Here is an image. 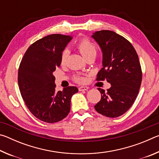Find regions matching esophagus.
<instances>
[{
  "label": "esophagus",
  "instance_id": "34e87169",
  "mask_svg": "<svg viewBox=\"0 0 159 159\" xmlns=\"http://www.w3.org/2000/svg\"><path fill=\"white\" fill-rule=\"evenodd\" d=\"M88 88H89L87 87V86H81V87L79 88V91H85V90H87Z\"/></svg>",
  "mask_w": 159,
  "mask_h": 159
}]
</instances>
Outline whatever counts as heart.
<instances>
[{
  "instance_id": "1",
  "label": "heart",
  "mask_w": 159,
  "mask_h": 159,
  "mask_svg": "<svg viewBox=\"0 0 159 159\" xmlns=\"http://www.w3.org/2000/svg\"><path fill=\"white\" fill-rule=\"evenodd\" d=\"M76 47L78 48V50H79V52L81 53V55L83 56V57H86L87 56L91 55V54H95L97 52V49L96 47L95 46L93 43H91L89 40L88 39H82L81 41H80L76 45ZM68 50H64L62 53H61V63L64 64L65 62L67 57H68ZM75 80L76 82L82 83H85L86 79L84 77L82 76H76L75 77Z\"/></svg>"
}]
</instances>
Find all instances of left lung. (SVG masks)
<instances>
[{
  "label": "left lung",
  "mask_w": 159,
  "mask_h": 159,
  "mask_svg": "<svg viewBox=\"0 0 159 159\" xmlns=\"http://www.w3.org/2000/svg\"><path fill=\"white\" fill-rule=\"evenodd\" d=\"M92 37L102 52V66L97 80L111 84L106 92L101 88V99L95 106L97 111L116 118L128 111L138 95L142 73L138 55L124 37L109 30L96 31Z\"/></svg>",
  "instance_id": "obj_1"
}]
</instances>
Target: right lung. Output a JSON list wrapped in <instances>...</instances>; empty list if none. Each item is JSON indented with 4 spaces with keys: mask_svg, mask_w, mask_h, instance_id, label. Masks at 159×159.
<instances>
[{
    "mask_svg": "<svg viewBox=\"0 0 159 159\" xmlns=\"http://www.w3.org/2000/svg\"><path fill=\"white\" fill-rule=\"evenodd\" d=\"M72 37L51 34L31 45L18 70L21 95L29 111L42 121H60L69 114L71 99L78 93L74 86L55 90L53 72L60 66L61 55Z\"/></svg>",
    "mask_w": 159,
    "mask_h": 159,
    "instance_id": "add662e5",
    "label": "right lung"
}]
</instances>
